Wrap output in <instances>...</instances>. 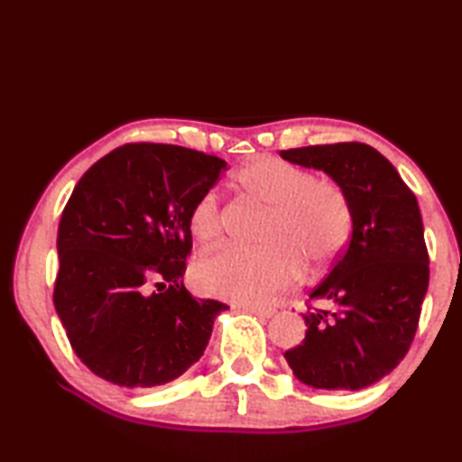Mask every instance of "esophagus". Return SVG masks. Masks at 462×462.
<instances>
[{"label":"esophagus","instance_id":"34e87169","mask_svg":"<svg viewBox=\"0 0 462 462\" xmlns=\"http://www.w3.org/2000/svg\"><path fill=\"white\" fill-rule=\"evenodd\" d=\"M242 311H248V314L261 316V318H271L275 316V308H267V306H256V303H238L236 306Z\"/></svg>","mask_w":462,"mask_h":462}]
</instances>
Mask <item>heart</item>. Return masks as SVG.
Returning a JSON list of instances; mask_svg holds the SVG:
<instances>
[{"mask_svg": "<svg viewBox=\"0 0 462 462\" xmlns=\"http://www.w3.org/2000/svg\"><path fill=\"white\" fill-rule=\"evenodd\" d=\"M250 199L267 209L259 250L224 248L201 259L193 281L203 293L232 301H261L293 285L300 273L316 277L338 259L353 232V206L332 179L277 156H261L234 173ZM191 236L212 246L222 236V209L206 191L189 209Z\"/></svg>", "mask_w": 462, "mask_h": 462, "instance_id": "obj_1", "label": "heart"}]
</instances>
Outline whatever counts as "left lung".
Returning <instances> with one entry per match:
<instances>
[{
    "mask_svg": "<svg viewBox=\"0 0 462 462\" xmlns=\"http://www.w3.org/2000/svg\"><path fill=\"white\" fill-rule=\"evenodd\" d=\"M293 165L324 171L348 195L353 236L310 300L306 338L285 358L314 389H363L403 361L428 291V248L416 195L395 167L363 143L281 151Z\"/></svg>",
    "mask_w": 462,
    "mask_h": 462,
    "instance_id": "8db88e82",
    "label": "left lung"
}]
</instances>
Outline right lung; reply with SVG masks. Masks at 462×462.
I'll return each mask as SVG.
<instances>
[{
  "instance_id": "right-lung-1",
  "label": "right lung",
  "mask_w": 462,
  "mask_h": 462,
  "mask_svg": "<svg viewBox=\"0 0 462 462\" xmlns=\"http://www.w3.org/2000/svg\"><path fill=\"white\" fill-rule=\"evenodd\" d=\"M224 169L226 161L191 148L134 143L75 185L59 224L54 308L97 377L156 387L201 358L228 306L195 300L183 285L187 217Z\"/></svg>"
}]
</instances>
